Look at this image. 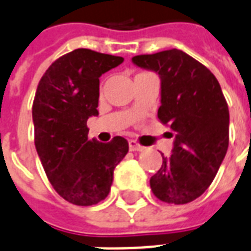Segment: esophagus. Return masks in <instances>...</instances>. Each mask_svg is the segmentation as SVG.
<instances>
[{"instance_id":"1","label":"esophagus","mask_w":251,"mask_h":251,"mask_svg":"<svg viewBox=\"0 0 251 251\" xmlns=\"http://www.w3.org/2000/svg\"><path fill=\"white\" fill-rule=\"evenodd\" d=\"M129 149L130 151H142L145 150V147L141 146L137 141H134V139H131V141H129Z\"/></svg>"}]
</instances>
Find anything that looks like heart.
Wrapping results in <instances>:
<instances>
[{
  "mask_svg": "<svg viewBox=\"0 0 251 251\" xmlns=\"http://www.w3.org/2000/svg\"><path fill=\"white\" fill-rule=\"evenodd\" d=\"M145 75H150V74H138L137 76H145ZM137 76H135V77H137Z\"/></svg>",
  "mask_w": 251,
  "mask_h": 251,
  "instance_id": "obj_1",
  "label": "heart"
}]
</instances>
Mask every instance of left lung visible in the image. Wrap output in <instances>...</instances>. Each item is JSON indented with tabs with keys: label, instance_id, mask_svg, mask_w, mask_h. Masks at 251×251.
Segmentation results:
<instances>
[{
	"label": "left lung",
	"instance_id": "left-lung-1",
	"mask_svg": "<svg viewBox=\"0 0 251 251\" xmlns=\"http://www.w3.org/2000/svg\"><path fill=\"white\" fill-rule=\"evenodd\" d=\"M131 62L159 75L158 118L174 137L171 156L150 179L152 194L168 204L201 196L223 163L229 145V109L219 81L188 53L172 49L138 55Z\"/></svg>",
	"mask_w": 251,
	"mask_h": 251
}]
</instances>
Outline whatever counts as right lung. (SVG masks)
<instances>
[{"instance_id":"1","label":"right lung","mask_w":251,"mask_h":251,"mask_svg":"<svg viewBox=\"0 0 251 251\" xmlns=\"http://www.w3.org/2000/svg\"><path fill=\"white\" fill-rule=\"evenodd\" d=\"M124 57L74 50L49 67L32 104L35 149L53 189L75 205H93L110 192L113 171L129 151L114 137L88 139V118L99 116L100 76Z\"/></svg>"}]
</instances>
